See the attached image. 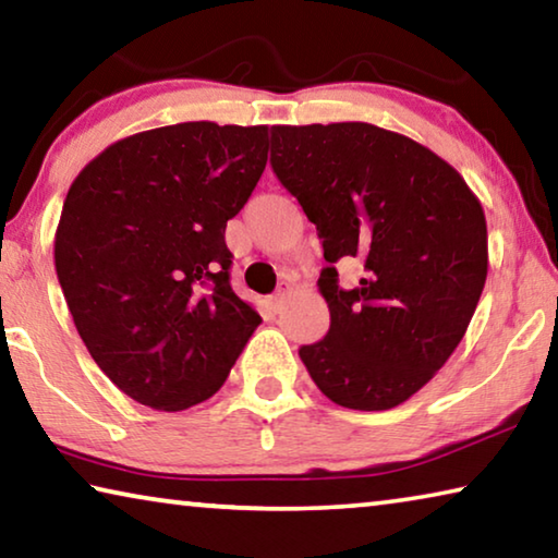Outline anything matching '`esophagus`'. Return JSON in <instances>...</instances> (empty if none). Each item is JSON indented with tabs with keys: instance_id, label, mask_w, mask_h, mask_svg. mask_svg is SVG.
<instances>
[{
	"instance_id": "obj_1",
	"label": "esophagus",
	"mask_w": 558,
	"mask_h": 558,
	"mask_svg": "<svg viewBox=\"0 0 558 558\" xmlns=\"http://www.w3.org/2000/svg\"><path fill=\"white\" fill-rule=\"evenodd\" d=\"M286 300H288V288H280L276 295L270 298V307H272V313H280L282 310V305H286Z\"/></svg>"
}]
</instances>
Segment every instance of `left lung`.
<instances>
[{
  "instance_id": "8db88e82",
  "label": "left lung",
  "mask_w": 558,
  "mask_h": 558,
  "mask_svg": "<svg viewBox=\"0 0 558 558\" xmlns=\"http://www.w3.org/2000/svg\"><path fill=\"white\" fill-rule=\"evenodd\" d=\"M270 165L317 226L327 268L325 339L300 359L329 401L389 411L456 352L487 278L477 196L428 147L369 122L276 125ZM359 257L360 286H338L337 259Z\"/></svg>"
}]
</instances>
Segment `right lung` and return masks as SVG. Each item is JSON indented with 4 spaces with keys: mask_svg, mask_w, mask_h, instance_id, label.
Returning a JSON list of instances; mask_svg holds the SVG:
<instances>
[{
    "mask_svg": "<svg viewBox=\"0 0 558 558\" xmlns=\"http://www.w3.org/2000/svg\"><path fill=\"white\" fill-rule=\"evenodd\" d=\"M266 162V125L179 122L110 145L71 184L56 276L90 356L137 403L211 399L260 325L231 290L223 233Z\"/></svg>",
    "mask_w": 558,
    "mask_h": 558,
    "instance_id": "obj_1",
    "label": "right lung"
}]
</instances>
